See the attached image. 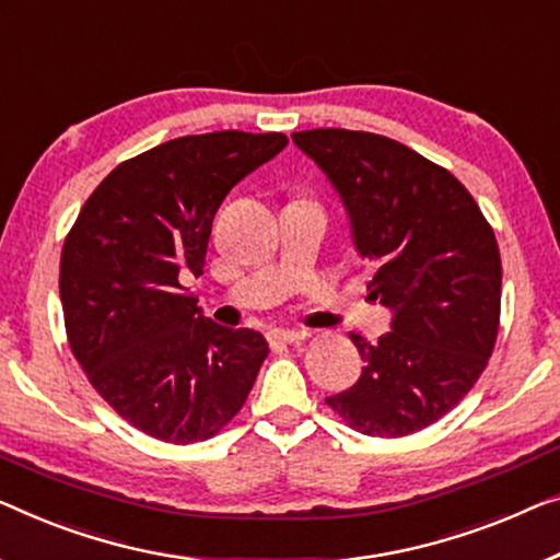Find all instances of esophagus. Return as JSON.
I'll list each match as a JSON object with an SVG mask.
<instances>
[{"instance_id": "1", "label": "esophagus", "mask_w": 560, "mask_h": 560, "mask_svg": "<svg viewBox=\"0 0 560 560\" xmlns=\"http://www.w3.org/2000/svg\"><path fill=\"white\" fill-rule=\"evenodd\" d=\"M269 337L273 341H283V345H296V341H302L306 337V331H299V329H271Z\"/></svg>"}]
</instances>
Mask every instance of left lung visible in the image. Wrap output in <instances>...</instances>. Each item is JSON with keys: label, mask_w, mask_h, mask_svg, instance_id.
<instances>
[{"label": "left lung", "mask_w": 560, "mask_h": 560, "mask_svg": "<svg viewBox=\"0 0 560 560\" xmlns=\"http://www.w3.org/2000/svg\"><path fill=\"white\" fill-rule=\"evenodd\" d=\"M291 140L337 190L354 252L372 269L370 299L392 314L374 345L352 334L362 374L327 405L372 438L428 428L472 389L493 354L495 233L453 173L397 140L341 128Z\"/></svg>", "instance_id": "8db88e82"}]
</instances>
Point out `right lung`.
<instances>
[{"label":"right lung","mask_w":560,"mask_h":560,"mask_svg":"<svg viewBox=\"0 0 560 560\" xmlns=\"http://www.w3.org/2000/svg\"><path fill=\"white\" fill-rule=\"evenodd\" d=\"M283 132L175 138L120 163L65 241L60 299L72 354L100 397L145 435L219 432L269 354L264 334L208 319L183 287L206 266L229 190L287 148Z\"/></svg>","instance_id":"1"}]
</instances>
